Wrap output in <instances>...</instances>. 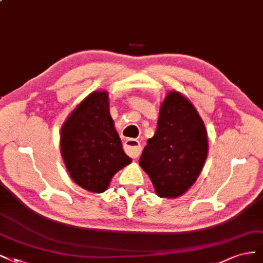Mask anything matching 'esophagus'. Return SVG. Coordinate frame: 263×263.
I'll use <instances>...</instances> for the list:
<instances>
[{
	"mask_svg": "<svg viewBox=\"0 0 263 263\" xmlns=\"http://www.w3.org/2000/svg\"><path fill=\"white\" fill-rule=\"evenodd\" d=\"M124 152L129 156L133 157V158H137L140 154H141V143L135 140V139H129L124 142V145H123Z\"/></svg>",
	"mask_w": 263,
	"mask_h": 263,
	"instance_id": "1",
	"label": "esophagus"
}]
</instances>
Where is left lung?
<instances>
[{
    "mask_svg": "<svg viewBox=\"0 0 263 263\" xmlns=\"http://www.w3.org/2000/svg\"><path fill=\"white\" fill-rule=\"evenodd\" d=\"M208 133L188 98L172 90L159 110L154 137L147 140L140 166L160 198L180 197L196 182L208 156Z\"/></svg>",
    "mask_w": 263,
    "mask_h": 263,
    "instance_id": "obj_1",
    "label": "left lung"
}]
</instances>
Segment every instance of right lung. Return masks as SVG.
<instances>
[{
	"mask_svg": "<svg viewBox=\"0 0 263 263\" xmlns=\"http://www.w3.org/2000/svg\"><path fill=\"white\" fill-rule=\"evenodd\" d=\"M60 146L71 178L90 192L106 191L115 174L132 162L115 129L106 90L91 92L67 117Z\"/></svg>",
	"mask_w": 263,
	"mask_h": 263,
	"instance_id": "1",
	"label": "right lung"
}]
</instances>
